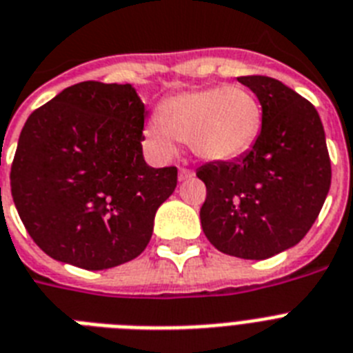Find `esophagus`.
Masks as SVG:
<instances>
[{"label": "esophagus", "instance_id": "obj_1", "mask_svg": "<svg viewBox=\"0 0 353 353\" xmlns=\"http://www.w3.org/2000/svg\"><path fill=\"white\" fill-rule=\"evenodd\" d=\"M194 176V172L188 170V168H179V181H186Z\"/></svg>", "mask_w": 353, "mask_h": 353}]
</instances>
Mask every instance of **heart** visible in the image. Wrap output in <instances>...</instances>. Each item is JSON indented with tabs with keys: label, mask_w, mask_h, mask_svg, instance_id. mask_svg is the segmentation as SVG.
Wrapping results in <instances>:
<instances>
[{
	"label": "heart",
	"mask_w": 353,
	"mask_h": 353,
	"mask_svg": "<svg viewBox=\"0 0 353 353\" xmlns=\"http://www.w3.org/2000/svg\"><path fill=\"white\" fill-rule=\"evenodd\" d=\"M261 130L256 96L237 85L197 88L168 96L147 127L152 145L163 156L176 152L177 139L208 161L245 154Z\"/></svg>",
	"instance_id": "b5f03b06"
}]
</instances>
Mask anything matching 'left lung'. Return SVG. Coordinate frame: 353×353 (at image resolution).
I'll return each mask as SVG.
<instances>
[{
  "label": "left lung",
  "mask_w": 353,
  "mask_h": 353,
  "mask_svg": "<svg viewBox=\"0 0 353 353\" xmlns=\"http://www.w3.org/2000/svg\"><path fill=\"white\" fill-rule=\"evenodd\" d=\"M263 110L261 132L245 156L205 163L201 226L217 250L266 259L297 245L319 216L332 167L316 107L274 77L241 76Z\"/></svg>",
  "instance_id": "left-lung-1"
}]
</instances>
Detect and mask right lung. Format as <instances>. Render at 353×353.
I'll return each instance as SVG.
<instances>
[{"mask_svg": "<svg viewBox=\"0 0 353 353\" xmlns=\"http://www.w3.org/2000/svg\"><path fill=\"white\" fill-rule=\"evenodd\" d=\"M132 85L83 81L28 116L10 168L14 205L39 248L85 270L136 259L177 168H152Z\"/></svg>", "mask_w": 353, "mask_h": 353, "instance_id": "obj_1", "label": "right lung"}]
</instances>
